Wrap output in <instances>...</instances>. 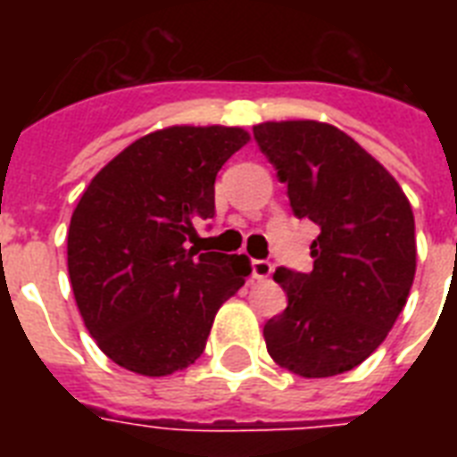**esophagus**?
<instances>
[{"instance_id": "obj_1", "label": "esophagus", "mask_w": 457, "mask_h": 457, "mask_svg": "<svg viewBox=\"0 0 457 457\" xmlns=\"http://www.w3.org/2000/svg\"><path fill=\"white\" fill-rule=\"evenodd\" d=\"M251 275L256 279H268L272 275V263H268V261H251Z\"/></svg>"}]
</instances>
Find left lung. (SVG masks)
<instances>
[{
	"instance_id": "8db88e82",
	"label": "left lung",
	"mask_w": 457,
	"mask_h": 457,
	"mask_svg": "<svg viewBox=\"0 0 457 457\" xmlns=\"http://www.w3.org/2000/svg\"><path fill=\"white\" fill-rule=\"evenodd\" d=\"M296 218L320 228L311 272L278 268L285 312L263 327L268 353L320 379L361 365L403 311L415 279V218L394 175L346 132L318 120L253 125Z\"/></svg>"
}]
</instances>
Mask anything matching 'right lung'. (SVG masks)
I'll list each match as a JSON object with an SVG mask.
<instances>
[{"instance_id":"add662e5","label":"right lung","mask_w":457,"mask_h":457,"mask_svg":"<svg viewBox=\"0 0 457 457\" xmlns=\"http://www.w3.org/2000/svg\"><path fill=\"white\" fill-rule=\"evenodd\" d=\"M244 128L172 125L125 146L87 185L68 228V275L96 346L120 368L165 377L206 348L215 312L251 261L199 253L215 175L249 142Z\"/></svg>"}]
</instances>
